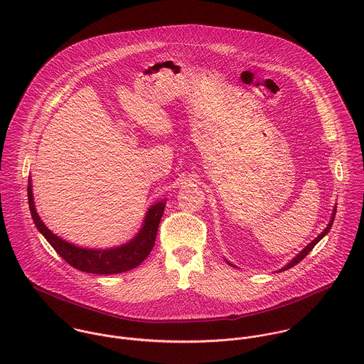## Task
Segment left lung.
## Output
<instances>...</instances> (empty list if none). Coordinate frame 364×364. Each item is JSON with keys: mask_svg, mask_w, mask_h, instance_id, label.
<instances>
[{"mask_svg": "<svg viewBox=\"0 0 364 364\" xmlns=\"http://www.w3.org/2000/svg\"><path fill=\"white\" fill-rule=\"evenodd\" d=\"M335 214H336V206H335L333 210H332V215H331V220H329V224L326 225V228H325V230H323V231H322V232H321V234H319L314 241H311V242H310L304 250H301V252H299L293 259L290 260L289 263H286L282 269H279V270H276V272H277V273H279V272H284V270H287V269H290V267L296 266L299 262H301V260L304 259V258L310 254V251H311L312 248H314V247H315V245H316V244H318V242H319V241H321V240H322V238L329 232V230H331V227H332V224H333V220H335ZM225 262H227L228 264L234 266L231 262H228L227 259H225ZM234 267H235V266H234Z\"/></svg>", "mask_w": 364, "mask_h": 364, "instance_id": "obj_1", "label": "left lung"}]
</instances>
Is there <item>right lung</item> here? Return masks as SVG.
I'll list each match as a JSON object with an SVG mask.
<instances>
[{
  "instance_id": "1",
  "label": "right lung",
  "mask_w": 364,
  "mask_h": 364,
  "mask_svg": "<svg viewBox=\"0 0 364 364\" xmlns=\"http://www.w3.org/2000/svg\"><path fill=\"white\" fill-rule=\"evenodd\" d=\"M28 202L32 214V220L38 231L46 238V241L55 250V252L70 263L73 267L95 274H116L137 267L153 251L156 242L158 225L166 205V200H158L151 205L143 220L139 232L124 244L110 248H84L71 244L57 234L42 221L35 206V198L32 192V179L28 183Z\"/></svg>"
}]
</instances>
